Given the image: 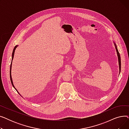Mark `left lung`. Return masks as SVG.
Segmentation results:
<instances>
[{
    "instance_id": "obj_1",
    "label": "left lung",
    "mask_w": 129,
    "mask_h": 129,
    "mask_svg": "<svg viewBox=\"0 0 129 129\" xmlns=\"http://www.w3.org/2000/svg\"><path fill=\"white\" fill-rule=\"evenodd\" d=\"M114 46H115V47H116V51H117V55H118V62H119V73H120V71H121V58H120V54L119 53V51H118V50L117 49V46L116 44V43H115L114 42Z\"/></svg>"
}]
</instances>
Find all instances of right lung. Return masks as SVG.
I'll list each match as a JSON object with an SVG mask.
<instances>
[{
  "mask_svg": "<svg viewBox=\"0 0 129 129\" xmlns=\"http://www.w3.org/2000/svg\"><path fill=\"white\" fill-rule=\"evenodd\" d=\"M18 45H16L15 46V47H14V49H13V52H12V59H11V65H10V80H11V84H12V86L13 87V88H14L17 90V91L18 92V93L20 94V96H21V94H20L19 93V92L18 91V90L16 89V88L15 87V86H14V85H13V82H12V77H11V67H12V60H13V57H14V54H15V50H16V49L17 48V46H18Z\"/></svg>",
  "mask_w": 129,
  "mask_h": 129,
  "instance_id": "1",
  "label": "right lung"
}]
</instances>
